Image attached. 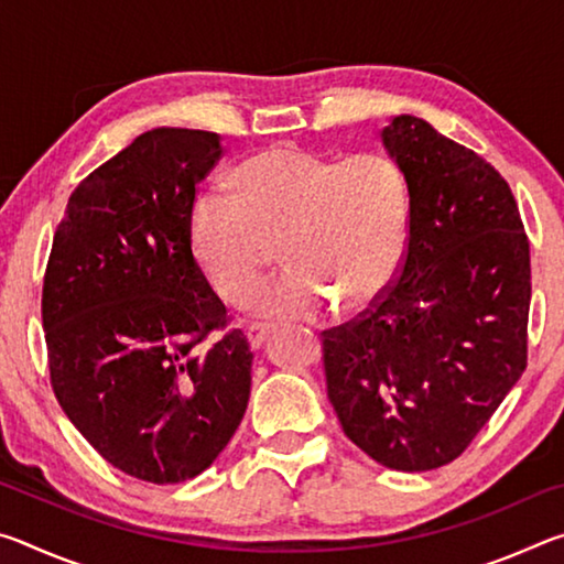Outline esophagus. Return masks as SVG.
<instances>
[{
  "label": "esophagus",
  "instance_id": "34e87169",
  "mask_svg": "<svg viewBox=\"0 0 564 564\" xmlns=\"http://www.w3.org/2000/svg\"><path fill=\"white\" fill-rule=\"evenodd\" d=\"M271 328L263 326V323H251V326L246 328V338H248V346H251L253 350L261 348V343L265 340V336H269Z\"/></svg>",
  "mask_w": 564,
  "mask_h": 564
}]
</instances>
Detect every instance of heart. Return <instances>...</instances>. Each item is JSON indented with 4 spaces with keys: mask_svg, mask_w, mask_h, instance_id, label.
Segmentation results:
<instances>
[{
    "mask_svg": "<svg viewBox=\"0 0 564 564\" xmlns=\"http://www.w3.org/2000/svg\"><path fill=\"white\" fill-rule=\"evenodd\" d=\"M231 194L204 191L188 214L191 251L214 291L243 305L273 261L289 271L256 301L275 321H311L336 301L373 303L400 271L410 234V188L395 159H348L273 144L238 161Z\"/></svg>",
    "mask_w": 564,
    "mask_h": 564,
    "instance_id": "obj_1",
    "label": "heart"
}]
</instances>
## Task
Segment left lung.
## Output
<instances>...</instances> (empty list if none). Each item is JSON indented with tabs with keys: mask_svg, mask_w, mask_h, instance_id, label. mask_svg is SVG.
Segmentation results:
<instances>
[{
	"mask_svg": "<svg viewBox=\"0 0 564 564\" xmlns=\"http://www.w3.org/2000/svg\"><path fill=\"white\" fill-rule=\"evenodd\" d=\"M410 188L398 279L321 333L333 410L352 443L403 473L460 457L528 368L530 241L498 171L431 123L383 129Z\"/></svg>",
	"mask_w": 564,
	"mask_h": 564,
	"instance_id": "1",
	"label": "left lung"
}]
</instances>
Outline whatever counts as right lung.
Segmentation results:
<instances>
[{
    "mask_svg": "<svg viewBox=\"0 0 564 564\" xmlns=\"http://www.w3.org/2000/svg\"><path fill=\"white\" fill-rule=\"evenodd\" d=\"M221 154L214 131L141 133L72 191L46 261L54 395L104 460L154 485L204 473L251 395L253 352L188 236Z\"/></svg>",
    "mask_w": 564,
    "mask_h": 564,
    "instance_id": "1",
    "label": "right lung"
}]
</instances>
